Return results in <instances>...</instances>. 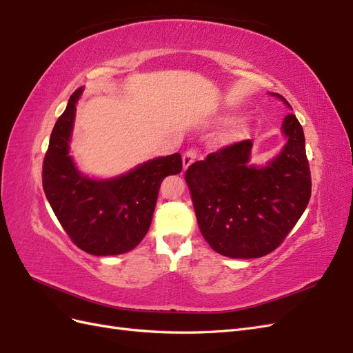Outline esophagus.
Wrapping results in <instances>:
<instances>
[{
    "mask_svg": "<svg viewBox=\"0 0 353 353\" xmlns=\"http://www.w3.org/2000/svg\"><path fill=\"white\" fill-rule=\"evenodd\" d=\"M197 157V152L194 150V148H190V150H187L184 154H183V165H184V169H187L191 163L194 162Z\"/></svg>",
    "mask_w": 353,
    "mask_h": 353,
    "instance_id": "34e87169",
    "label": "esophagus"
}]
</instances>
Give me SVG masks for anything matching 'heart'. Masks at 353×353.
Returning <instances> with one entry per match:
<instances>
[{
	"mask_svg": "<svg viewBox=\"0 0 353 353\" xmlns=\"http://www.w3.org/2000/svg\"><path fill=\"white\" fill-rule=\"evenodd\" d=\"M228 119V117H223V121H227Z\"/></svg>",
	"mask_w": 353,
	"mask_h": 353,
	"instance_id": "b5f03b06",
	"label": "heart"
}]
</instances>
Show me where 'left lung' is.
<instances>
[{
  "label": "left lung",
  "instance_id": "left-lung-1",
  "mask_svg": "<svg viewBox=\"0 0 353 353\" xmlns=\"http://www.w3.org/2000/svg\"><path fill=\"white\" fill-rule=\"evenodd\" d=\"M272 95L290 108L283 95ZM281 131L287 143L266 166L250 165V140L188 166L185 181L199 228L219 254L262 258L279 248L305 212L312 183L303 128L290 113Z\"/></svg>",
  "mask_w": 353,
  "mask_h": 353
}]
</instances>
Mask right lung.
Instances as JSON below:
<instances>
[{
    "label": "right lung",
    "instance_id": "1",
    "mask_svg": "<svg viewBox=\"0 0 353 353\" xmlns=\"http://www.w3.org/2000/svg\"><path fill=\"white\" fill-rule=\"evenodd\" d=\"M82 88L74 91L50 137L42 165V187L63 230L79 249L95 256L132 250L150 228L159 188L183 169L179 153L156 157L110 179L82 175L69 156L74 110Z\"/></svg>",
    "mask_w": 353,
    "mask_h": 353
}]
</instances>
